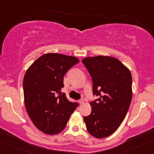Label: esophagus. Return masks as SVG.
Listing matches in <instances>:
<instances>
[{
    "mask_svg": "<svg viewBox=\"0 0 154 154\" xmlns=\"http://www.w3.org/2000/svg\"><path fill=\"white\" fill-rule=\"evenodd\" d=\"M78 103L80 104V105H82V104H84V100L83 99H80V100L78 101Z\"/></svg>",
    "mask_w": 154,
    "mask_h": 154,
    "instance_id": "1",
    "label": "esophagus"
}]
</instances>
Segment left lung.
I'll list each match as a JSON object with an SVG mask.
<instances>
[{
    "mask_svg": "<svg viewBox=\"0 0 154 154\" xmlns=\"http://www.w3.org/2000/svg\"><path fill=\"white\" fill-rule=\"evenodd\" d=\"M90 73L93 94L91 112L83 118L88 131L96 138L109 136L126 117L132 98V78L129 69L114 57L99 55L82 59Z\"/></svg>",
    "mask_w": 154,
    "mask_h": 154,
    "instance_id": "8db88e82",
    "label": "left lung"
}]
</instances>
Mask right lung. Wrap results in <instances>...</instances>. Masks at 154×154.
I'll use <instances>...</instances> for the list:
<instances>
[{"mask_svg":"<svg viewBox=\"0 0 154 154\" xmlns=\"http://www.w3.org/2000/svg\"><path fill=\"white\" fill-rule=\"evenodd\" d=\"M80 61L74 56L47 53L36 59L23 79L27 112L35 126L45 134L61 132L78 106L61 92L63 77Z\"/></svg>","mask_w":154,"mask_h":154,"instance_id":"add662e5","label":"right lung"}]
</instances>
